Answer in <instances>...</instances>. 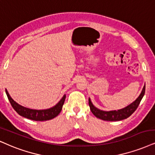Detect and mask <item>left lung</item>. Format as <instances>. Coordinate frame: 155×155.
<instances>
[{"label":"left lung","instance_id":"8db88e82","mask_svg":"<svg viewBox=\"0 0 155 155\" xmlns=\"http://www.w3.org/2000/svg\"><path fill=\"white\" fill-rule=\"evenodd\" d=\"M145 93V85L144 87H143L142 92H141L140 95L136 100L127 106L125 108H121L119 110H109V111H105V110H102L97 108L96 107L93 106V104L91 102V98L88 99L89 106L91 108V112L93 113V115L96 116L98 118L100 119L104 120V121H121V120L125 119L129 117L136 110L137 107L139 106V104H140L141 101L144 96Z\"/></svg>","mask_w":155,"mask_h":155}]
</instances>
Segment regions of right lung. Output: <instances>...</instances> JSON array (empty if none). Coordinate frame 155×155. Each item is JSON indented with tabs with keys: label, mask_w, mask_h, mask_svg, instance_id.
<instances>
[{
	"label": "right lung",
	"mask_w": 155,
	"mask_h": 155,
	"mask_svg": "<svg viewBox=\"0 0 155 155\" xmlns=\"http://www.w3.org/2000/svg\"><path fill=\"white\" fill-rule=\"evenodd\" d=\"M5 93H6L7 97L10 101L11 106L18 113L20 116L23 117L28 118V119L34 120V121H47V120H50L56 117L59 115V114L61 112V110L62 108V106L64 103L66 95H64L62 99L59 101L54 106L51 107L50 108H47V109L43 110H36V109H31V108H26L18 104H17L16 101L13 100L9 95L8 92L7 90L5 89Z\"/></svg>",
	"instance_id": "obj_1"
}]
</instances>
